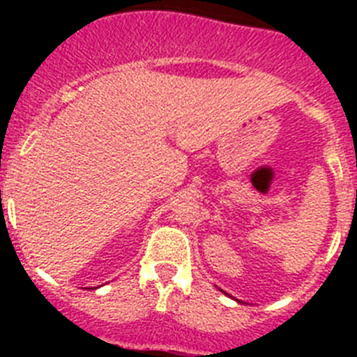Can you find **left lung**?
<instances>
[{
  "instance_id": "8db88e82",
  "label": "left lung",
  "mask_w": 357,
  "mask_h": 357,
  "mask_svg": "<svg viewBox=\"0 0 357 357\" xmlns=\"http://www.w3.org/2000/svg\"><path fill=\"white\" fill-rule=\"evenodd\" d=\"M222 293H225V291H223V289H222ZM225 295H227V296H230L229 293H225ZM230 298H234V296H230ZM234 301H236V302H239V304H241V301H238V298H234Z\"/></svg>"
}]
</instances>
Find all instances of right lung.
Masks as SVG:
<instances>
[{
	"instance_id": "add662e5",
	"label": "right lung",
	"mask_w": 357,
	"mask_h": 357,
	"mask_svg": "<svg viewBox=\"0 0 357 357\" xmlns=\"http://www.w3.org/2000/svg\"><path fill=\"white\" fill-rule=\"evenodd\" d=\"M89 289H96V288H89Z\"/></svg>"
}]
</instances>
